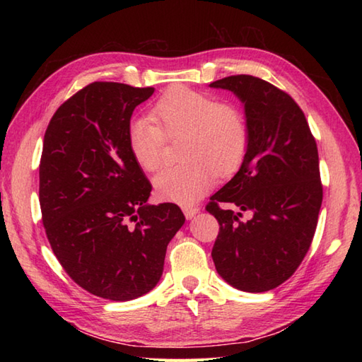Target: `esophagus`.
Masks as SVG:
<instances>
[{"label": "esophagus", "mask_w": 362, "mask_h": 362, "mask_svg": "<svg viewBox=\"0 0 362 362\" xmlns=\"http://www.w3.org/2000/svg\"><path fill=\"white\" fill-rule=\"evenodd\" d=\"M183 213H185V216H187V219H193L196 214L199 213V206H185V209H183Z\"/></svg>", "instance_id": "esophagus-1"}]
</instances>
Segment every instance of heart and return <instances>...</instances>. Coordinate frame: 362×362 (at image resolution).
Returning <instances> with one entry per match:
<instances>
[{"label": "heart", "instance_id": "1", "mask_svg": "<svg viewBox=\"0 0 362 362\" xmlns=\"http://www.w3.org/2000/svg\"><path fill=\"white\" fill-rule=\"evenodd\" d=\"M166 140L180 138L182 165L153 179L156 196L163 202L194 204L218 175L235 173L249 144V129L236 105L218 103L210 95L173 87L151 109V119L138 118L127 127V143L136 165L146 173L161 166Z\"/></svg>", "mask_w": 362, "mask_h": 362}]
</instances>
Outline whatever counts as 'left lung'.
<instances>
[{
	"instance_id": "obj_1",
	"label": "left lung",
	"mask_w": 362,
	"mask_h": 362,
	"mask_svg": "<svg viewBox=\"0 0 362 362\" xmlns=\"http://www.w3.org/2000/svg\"><path fill=\"white\" fill-rule=\"evenodd\" d=\"M210 87L240 98L249 129L240 171L206 205L219 222L211 257L233 288L271 291L297 271L316 232L322 205L317 144L302 109L272 83L238 74ZM244 211L251 213L247 221L240 219Z\"/></svg>"
}]
</instances>
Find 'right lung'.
Instances as JSON below:
<instances>
[{"label":"right lung","mask_w":362,"mask_h":362,"mask_svg":"<svg viewBox=\"0 0 362 362\" xmlns=\"http://www.w3.org/2000/svg\"><path fill=\"white\" fill-rule=\"evenodd\" d=\"M152 93L93 82L59 107L45 132L38 196L51 249L81 288L113 302L156 286L185 224L175 204H148L152 187L129 149L130 118Z\"/></svg>","instance_id":"obj_1"}]
</instances>
